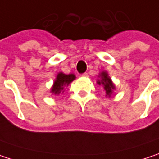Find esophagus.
Returning a JSON list of instances; mask_svg holds the SVG:
<instances>
[{
  "mask_svg": "<svg viewBox=\"0 0 159 159\" xmlns=\"http://www.w3.org/2000/svg\"><path fill=\"white\" fill-rule=\"evenodd\" d=\"M81 76H82V77H88V76H89V74L87 73V72H84V73L82 74Z\"/></svg>",
  "mask_w": 159,
  "mask_h": 159,
  "instance_id": "34e87169",
  "label": "esophagus"
}]
</instances>
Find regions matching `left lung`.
<instances>
[{
    "label": "left lung",
    "mask_w": 159,
    "mask_h": 159,
    "mask_svg": "<svg viewBox=\"0 0 159 159\" xmlns=\"http://www.w3.org/2000/svg\"><path fill=\"white\" fill-rule=\"evenodd\" d=\"M98 78H100V80H98L97 83L98 85L103 86L107 96L110 97V95L113 92V90L115 89V85L113 84L111 79L108 77V74L106 71H102V72L99 73Z\"/></svg>",
    "instance_id": "left-lung-1"
}]
</instances>
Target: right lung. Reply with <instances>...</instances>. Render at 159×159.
Segmentation results:
<instances>
[{
	"label": "right lung",
	"mask_w": 159,
	"mask_h": 159,
	"mask_svg": "<svg viewBox=\"0 0 159 159\" xmlns=\"http://www.w3.org/2000/svg\"><path fill=\"white\" fill-rule=\"evenodd\" d=\"M76 79L74 74H64L62 72L58 73L56 80H54L53 86L51 88V92L52 94L55 95H59L61 90H63L65 86H68L71 81H73L74 80Z\"/></svg>",
	"instance_id": "1"
}]
</instances>
